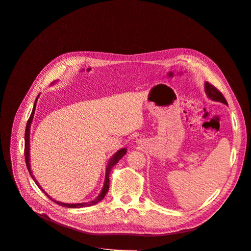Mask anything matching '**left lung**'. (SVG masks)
Returning <instances> with one entry per match:
<instances>
[{
	"instance_id": "obj_1",
	"label": "left lung",
	"mask_w": 251,
	"mask_h": 251,
	"mask_svg": "<svg viewBox=\"0 0 251 251\" xmlns=\"http://www.w3.org/2000/svg\"><path fill=\"white\" fill-rule=\"evenodd\" d=\"M204 85H205L206 95L209 99H212L213 100H216V101H221L225 104H228L226 99L224 98L222 92L216 86H214L212 83H209V82H205Z\"/></svg>"
}]
</instances>
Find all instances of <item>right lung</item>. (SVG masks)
I'll return each instance as SVG.
<instances>
[{"label": "right lung", "mask_w": 251, "mask_h": 251, "mask_svg": "<svg viewBox=\"0 0 251 251\" xmlns=\"http://www.w3.org/2000/svg\"><path fill=\"white\" fill-rule=\"evenodd\" d=\"M38 98V97H37ZM37 98H36V100H35V102H34V105H33V109H32V112H31V115H30V117H29V119H28V121H27V124H26V129H25V137H24V140H25V143H24V155H25V163H26V167H27V169H28V172H29V174H30V176L32 177V179L34 180V182L36 183V185L39 187V189L41 190H43V192L49 197L50 200H51L50 197L45 192V190L41 187V185H39L38 184V182L34 179V177L31 175L32 174V172H31V170H30V165H29V133H30V124H31V122H32V118H33V115H34V111H35V105H36V100H37ZM126 151H127V150L126 149H122V150H120L119 151H117L113 156H112V159L110 160V162H109V164H108V166H107V169H105V179H104V184H103V187H102V189H101V191H100V193L99 194V196L97 197L96 200H94V201H88V202H83V203H64V202H61V201H55V200H51L52 201H54L55 203H57V204H59V205H62V206H66V207H72V208H76V207H83V206H90V205H95V204H97L98 202H100L101 200H103V197H104V195L107 194V192H108V190H109V184H110V172H111V169L119 162V160H121L122 159V156L126 153Z\"/></svg>", "instance_id": "right-lung-1"}]
</instances>
